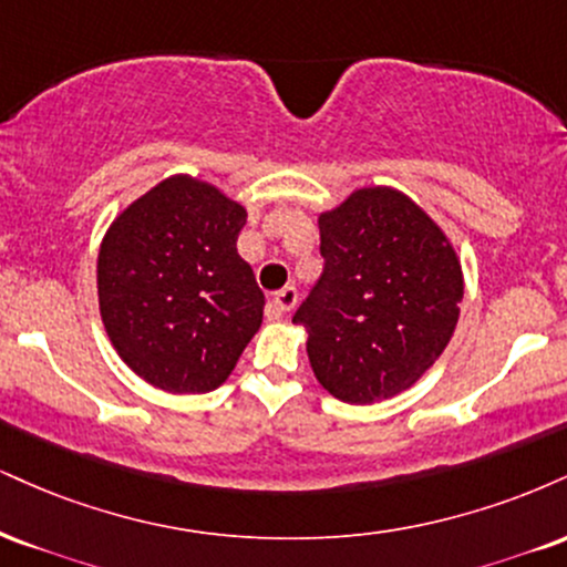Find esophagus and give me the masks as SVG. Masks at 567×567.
<instances>
[{
	"mask_svg": "<svg viewBox=\"0 0 567 567\" xmlns=\"http://www.w3.org/2000/svg\"><path fill=\"white\" fill-rule=\"evenodd\" d=\"M296 303H298V290L290 285V288L279 290L277 296L271 298L269 306H271V311L277 313V317H282V313H288V311L296 309Z\"/></svg>",
	"mask_w": 567,
	"mask_h": 567,
	"instance_id": "34e87169",
	"label": "esophagus"
}]
</instances>
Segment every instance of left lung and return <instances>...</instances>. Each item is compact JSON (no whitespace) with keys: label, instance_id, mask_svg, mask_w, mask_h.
<instances>
[{"label":"left lung","instance_id":"1","mask_svg":"<svg viewBox=\"0 0 567 567\" xmlns=\"http://www.w3.org/2000/svg\"><path fill=\"white\" fill-rule=\"evenodd\" d=\"M324 275L292 322L319 385L346 404L409 391L446 351L465 298L454 243L395 187H359L322 210Z\"/></svg>","mask_w":567,"mask_h":567}]
</instances>
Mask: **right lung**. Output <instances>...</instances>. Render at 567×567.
Masks as SVG:
<instances>
[{"instance_id": "1", "label": "right lung", "mask_w": 567, "mask_h": 567, "mask_svg": "<svg viewBox=\"0 0 567 567\" xmlns=\"http://www.w3.org/2000/svg\"><path fill=\"white\" fill-rule=\"evenodd\" d=\"M248 210L206 179L174 174L107 227L97 301L115 353L166 393L227 383L264 322V292L237 254Z\"/></svg>"}]
</instances>
